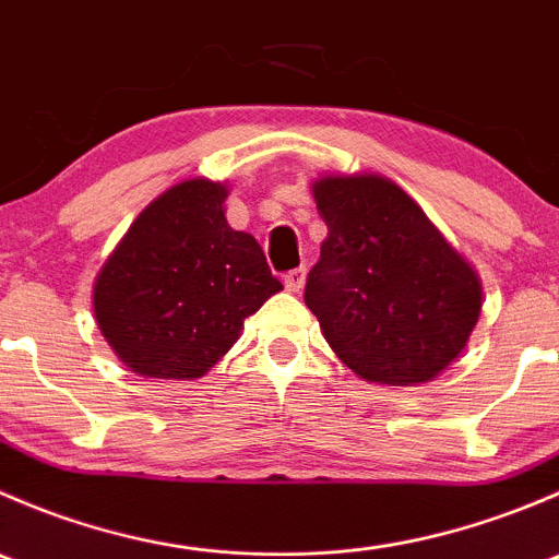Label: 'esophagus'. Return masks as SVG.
I'll return each mask as SVG.
<instances>
[{"label": "esophagus", "mask_w": 559, "mask_h": 559, "mask_svg": "<svg viewBox=\"0 0 559 559\" xmlns=\"http://www.w3.org/2000/svg\"><path fill=\"white\" fill-rule=\"evenodd\" d=\"M284 286L286 292H292V295H300L302 286H306V267L289 270V273L284 275Z\"/></svg>", "instance_id": "obj_1"}]
</instances>
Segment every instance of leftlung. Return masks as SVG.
Listing matches in <instances>:
<instances>
[{
	"instance_id": "8db88e82",
	"label": "left lung",
	"mask_w": 559,
	"mask_h": 559,
	"mask_svg": "<svg viewBox=\"0 0 559 559\" xmlns=\"http://www.w3.org/2000/svg\"><path fill=\"white\" fill-rule=\"evenodd\" d=\"M311 189L326 240L306 306L332 352L370 384L441 376L481 313L476 270L384 175H319Z\"/></svg>"
}]
</instances>
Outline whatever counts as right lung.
Instances as JSON below:
<instances>
[{"label":"right lung","instance_id":"right-lung-1","mask_svg":"<svg viewBox=\"0 0 559 559\" xmlns=\"http://www.w3.org/2000/svg\"><path fill=\"white\" fill-rule=\"evenodd\" d=\"M222 180L189 178L132 222L94 281V319L143 379H202L284 286L253 235L227 224Z\"/></svg>","mask_w":559,"mask_h":559}]
</instances>
